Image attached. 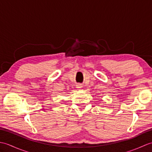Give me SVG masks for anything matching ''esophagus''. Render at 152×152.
Segmentation results:
<instances>
[{
    "label": "esophagus",
    "instance_id": "obj_1",
    "mask_svg": "<svg viewBox=\"0 0 152 152\" xmlns=\"http://www.w3.org/2000/svg\"><path fill=\"white\" fill-rule=\"evenodd\" d=\"M82 87V85H81V84H79V83H78V84L76 85V88H81Z\"/></svg>",
    "mask_w": 152,
    "mask_h": 152
}]
</instances>
